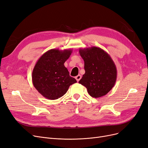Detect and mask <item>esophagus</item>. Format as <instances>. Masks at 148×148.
<instances>
[{"instance_id": "1", "label": "esophagus", "mask_w": 148, "mask_h": 148, "mask_svg": "<svg viewBox=\"0 0 148 148\" xmlns=\"http://www.w3.org/2000/svg\"><path fill=\"white\" fill-rule=\"evenodd\" d=\"M75 79H76V80L77 81V82H79V80L81 79V78H82V75H80V74H79L78 75H77L75 77Z\"/></svg>"}]
</instances>
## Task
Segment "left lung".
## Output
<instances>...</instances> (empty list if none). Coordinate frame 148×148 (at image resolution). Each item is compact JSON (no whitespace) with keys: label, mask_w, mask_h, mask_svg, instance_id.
<instances>
[{"label":"left lung","mask_w":148,"mask_h":148,"mask_svg":"<svg viewBox=\"0 0 148 148\" xmlns=\"http://www.w3.org/2000/svg\"><path fill=\"white\" fill-rule=\"evenodd\" d=\"M84 62L85 73L79 83L87 88L94 98L106 95L114 86L117 69L110 56L97 47L79 49Z\"/></svg>","instance_id":"left-lung-1"}]
</instances>
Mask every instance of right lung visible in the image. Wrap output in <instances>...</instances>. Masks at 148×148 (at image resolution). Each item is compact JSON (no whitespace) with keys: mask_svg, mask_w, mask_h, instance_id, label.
<instances>
[{"mask_svg":"<svg viewBox=\"0 0 148 148\" xmlns=\"http://www.w3.org/2000/svg\"><path fill=\"white\" fill-rule=\"evenodd\" d=\"M72 52V49H51L36 62L32 74V83L45 98L54 100L60 98L66 94L70 85L77 82L64 65Z\"/></svg>","mask_w":148,"mask_h":148,"instance_id":"add662e5","label":"right lung"}]
</instances>
